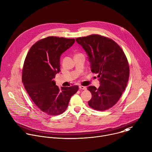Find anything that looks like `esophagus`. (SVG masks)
I'll return each mask as SVG.
<instances>
[{
  "instance_id": "obj_1",
  "label": "esophagus",
  "mask_w": 152,
  "mask_h": 152,
  "mask_svg": "<svg viewBox=\"0 0 152 152\" xmlns=\"http://www.w3.org/2000/svg\"><path fill=\"white\" fill-rule=\"evenodd\" d=\"M79 88H80V90H86V86H82V85L79 86Z\"/></svg>"
}]
</instances>
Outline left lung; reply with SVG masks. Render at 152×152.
I'll use <instances>...</instances> for the list:
<instances>
[{"label":"left lung","mask_w":152,"mask_h":152,"mask_svg":"<svg viewBox=\"0 0 152 152\" xmlns=\"http://www.w3.org/2000/svg\"><path fill=\"white\" fill-rule=\"evenodd\" d=\"M88 55L91 72L97 73L99 88H87L92 94L88 105L97 111L112 107L124 91L129 77V65L122 49L114 40L93 34L76 38Z\"/></svg>","instance_id":"8db88e82"}]
</instances>
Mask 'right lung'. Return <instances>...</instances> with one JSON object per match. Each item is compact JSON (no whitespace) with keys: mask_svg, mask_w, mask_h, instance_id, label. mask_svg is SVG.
I'll list each match as a JSON object with an SVG mask.
<instances>
[{"mask_svg":"<svg viewBox=\"0 0 152 152\" xmlns=\"http://www.w3.org/2000/svg\"><path fill=\"white\" fill-rule=\"evenodd\" d=\"M74 38L48 37L31 48L26 56L22 82L31 99L43 113L50 115L62 114L77 85L61 87L53 79L60 71V56L75 43Z\"/></svg>","mask_w":152,"mask_h":152,"instance_id":"right-lung-1","label":"right lung"}]
</instances>
